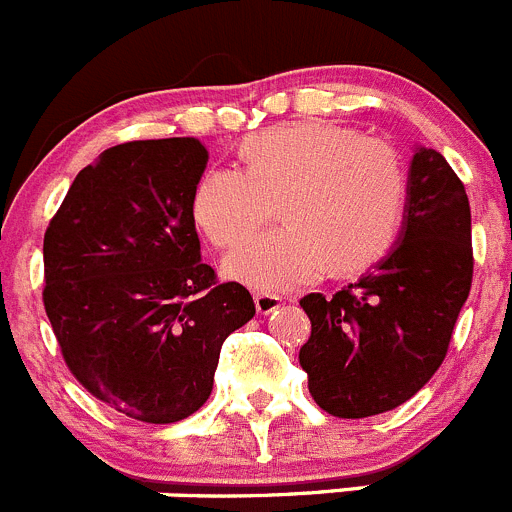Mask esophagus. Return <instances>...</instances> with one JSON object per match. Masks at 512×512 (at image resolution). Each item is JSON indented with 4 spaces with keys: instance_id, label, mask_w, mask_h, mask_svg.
Segmentation results:
<instances>
[{
    "instance_id": "1",
    "label": "esophagus",
    "mask_w": 512,
    "mask_h": 512,
    "mask_svg": "<svg viewBox=\"0 0 512 512\" xmlns=\"http://www.w3.org/2000/svg\"><path fill=\"white\" fill-rule=\"evenodd\" d=\"M283 305V298L280 295H272V293H255V308L260 315L272 313V310H278Z\"/></svg>"
}]
</instances>
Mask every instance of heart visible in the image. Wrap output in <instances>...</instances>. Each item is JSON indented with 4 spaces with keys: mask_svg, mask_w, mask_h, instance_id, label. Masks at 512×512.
Segmentation results:
<instances>
[{
    "mask_svg": "<svg viewBox=\"0 0 512 512\" xmlns=\"http://www.w3.org/2000/svg\"><path fill=\"white\" fill-rule=\"evenodd\" d=\"M242 169L212 166L191 191V219L217 250L247 242L280 202L283 229L224 262L260 293H285L326 272L356 275L394 247L407 207V174L396 148L356 128L295 121L247 136Z\"/></svg>",
    "mask_w": 512,
    "mask_h": 512,
    "instance_id": "heart-1",
    "label": "heart"
}]
</instances>
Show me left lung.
Instances as JSON below:
<instances>
[{
    "instance_id": "left-lung-1",
    "label": "left lung",
    "mask_w": 512,
    "mask_h": 512,
    "mask_svg": "<svg viewBox=\"0 0 512 512\" xmlns=\"http://www.w3.org/2000/svg\"><path fill=\"white\" fill-rule=\"evenodd\" d=\"M472 265L465 184L439 151L417 148L394 250L333 298L300 300L310 338L298 358L315 404L364 419L412 399L447 356Z\"/></svg>"
}]
</instances>
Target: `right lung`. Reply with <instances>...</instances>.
<instances>
[{
    "label": "right lung",
    "instance_id": "right-lung-1",
    "mask_svg": "<svg viewBox=\"0 0 512 512\" xmlns=\"http://www.w3.org/2000/svg\"><path fill=\"white\" fill-rule=\"evenodd\" d=\"M197 138L128 141L75 176L45 232L42 303L70 374L148 424L197 412L227 336L255 315L250 290L202 262L191 191Z\"/></svg>",
    "mask_w": 512,
    "mask_h": 512
}]
</instances>
